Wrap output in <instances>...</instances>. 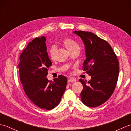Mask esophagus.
<instances>
[{
    "mask_svg": "<svg viewBox=\"0 0 131 131\" xmlns=\"http://www.w3.org/2000/svg\"><path fill=\"white\" fill-rule=\"evenodd\" d=\"M76 79H75V78H70V79H69V80H68V81L69 82H76Z\"/></svg>",
    "mask_w": 131,
    "mask_h": 131,
    "instance_id": "obj_1",
    "label": "esophagus"
}]
</instances>
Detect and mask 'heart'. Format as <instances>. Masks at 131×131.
<instances>
[{
  "mask_svg": "<svg viewBox=\"0 0 131 131\" xmlns=\"http://www.w3.org/2000/svg\"><path fill=\"white\" fill-rule=\"evenodd\" d=\"M61 43L63 45L65 46L66 49L68 50V51H70L71 50L79 48V46L78 44L73 39L70 38H64L61 41ZM56 52V47L54 46H52L50 47L49 49V54L51 58H53L54 57V53Z\"/></svg>",
  "mask_w": 131,
  "mask_h": 131,
  "instance_id": "heart-1",
  "label": "heart"
}]
</instances>
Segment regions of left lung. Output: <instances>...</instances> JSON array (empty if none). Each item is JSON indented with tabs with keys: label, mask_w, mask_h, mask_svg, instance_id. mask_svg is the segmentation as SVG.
I'll return each instance as SVG.
<instances>
[{
	"label": "left lung",
	"mask_w": 131,
	"mask_h": 131,
	"mask_svg": "<svg viewBox=\"0 0 131 131\" xmlns=\"http://www.w3.org/2000/svg\"><path fill=\"white\" fill-rule=\"evenodd\" d=\"M73 32L84 42L86 59L83 69L91 76L88 82L79 80L83 86L82 101L89 107L99 106L108 100L115 90L119 75L118 60L110 44L93 33Z\"/></svg>",
	"instance_id": "left-lung-1"
}]
</instances>
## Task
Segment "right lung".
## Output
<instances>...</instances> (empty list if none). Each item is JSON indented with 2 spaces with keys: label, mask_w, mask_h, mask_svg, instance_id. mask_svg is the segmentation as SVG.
<instances>
[{
  "label": "right lung",
  "mask_w": 131,
  "mask_h": 131,
  "mask_svg": "<svg viewBox=\"0 0 131 131\" xmlns=\"http://www.w3.org/2000/svg\"><path fill=\"white\" fill-rule=\"evenodd\" d=\"M46 39L35 38L19 57V79L27 96L38 107L51 110L59 104L65 92L67 78L58 75L54 81L46 77L52 65L47 52Z\"/></svg>",
  "instance_id": "right-lung-1"
}]
</instances>
